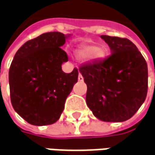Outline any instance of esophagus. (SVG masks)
I'll list each match as a JSON object with an SVG mask.
<instances>
[{
  "label": "esophagus",
  "instance_id": "obj_1",
  "mask_svg": "<svg viewBox=\"0 0 155 155\" xmlns=\"http://www.w3.org/2000/svg\"><path fill=\"white\" fill-rule=\"evenodd\" d=\"M78 81L80 82H82L84 80V78H83V76L81 75V73H79V75H78Z\"/></svg>",
  "mask_w": 155,
  "mask_h": 155
}]
</instances>
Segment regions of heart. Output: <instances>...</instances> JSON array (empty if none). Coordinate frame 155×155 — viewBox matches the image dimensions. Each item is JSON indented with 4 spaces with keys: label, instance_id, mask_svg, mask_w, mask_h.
<instances>
[{
    "label": "heart",
    "instance_id": "heart-1",
    "mask_svg": "<svg viewBox=\"0 0 155 155\" xmlns=\"http://www.w3.org/2000/svg\"><path fill=\"white\" fill-rule=\"evenodd\" d=\"M106 50L102 46H97L94 43L84 44L78 48L75 51V55L78 59L85 60L87 59L90 62L98 63L104 60L106 57Z\"/></svg>",
    "mask_w": 155,
    "mask_h": 155
}]
</instances>
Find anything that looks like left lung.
I'll use <instances>...</instances> for the list:
<instances>
[{
    "instance_id": "obj_1",
    "label": "left lung",
    "mask_w": 155,
    "mask_h": 155,
    "mask_svg": "<svg viewBox=\"0 0 155 155\" xmlns=\"http://www.w3.org/2000/svg\"><path fill=\"white\" fill-rule=\"evenodd\" d=\"M111 56L84 64L79 72L87 85L86 104L93 115L105 122L132 118L147 93V64L134 43L127 38L101 35Z\"/></svg>"
}]
</instances>
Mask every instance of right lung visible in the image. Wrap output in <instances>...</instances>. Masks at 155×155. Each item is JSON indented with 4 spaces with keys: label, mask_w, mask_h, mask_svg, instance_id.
<instances>
[{
    "label": "right lung",
    "mask_w": 155,
    "mask_h": 155,
    "mask_svg": "<svg viewBox=\"0 0 155 155\" xmlns=\"http://www.w3.org/2000/svg\"><path fill=\"white\" fill-rule=\"evenodd\" d=\"M71 34L48 32L24 43L12 61L8 82L13 108L28 123L46 126L57 122L78 71L62 70L68 61L61 47Z\"/></svg>",
    "instance_id": "1"
}]
</instances>
